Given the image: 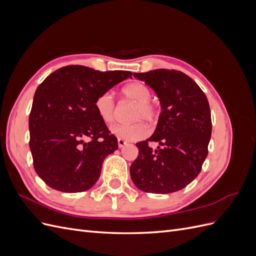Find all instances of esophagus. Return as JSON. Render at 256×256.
Here are the masks:
<instances>
[{
  "label": "esophagus",
  "mask_w": 256,
  "mask_h": 256,
  "mask_svg": "<svg viewBox=\"0 0 256 256\" xmlns=\"http://www.w3.org/2000/svg\"><path fill=\"white\" fill-rule=\"evenodd\" d=\"M118 147H120V148H122V147H124V146H126V145H127V142H126L125 140H122V138H118Z\"/></svg>",
  "instance_id": "obj_1"
}]
</instances>
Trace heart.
<instances>
[{
  "mask_svg": "<svg viewBox=\"0 0 256 256\" xmlns=\"http://www.w3.org/2000/svg\"><path fill=\"white\" fill-rule=\"evenodd\" d=\"M122 95L126 100L136 104V108L131 114V120H145L148 122H154L157 118V109L150 100L152 99V90L148 86L141 82H132L127 84L122 90ZM95 109L102 120L106 125H111L116 120L118 109L114 102L113 96L110 92L100 94L95 102ZM111 132L126 141L141 140L148 134V128L142 122H136L126 125H118L111 129Z\"/></svg>",
  "mask_w": 256,
  "mask_h": 256,
  "instance_id": "1",
  "label": "heart"
}]
</instances>
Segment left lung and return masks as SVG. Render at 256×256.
<instances>
[{"label":"left lung","mask_w":256,"mask_h":256,"mask_svg":"<svg viewBox=\"0 0 256 256\" xmlns=\"http://www.w3.org/2000/svg\"><path fill=\"white\" fill-rule=\"evenodd\" d=\"M134 76L154 90L161 113L152 136L136 144L138 154L130 166L131 180L148 193L182 190L200 174L208 154L212 115L207 97L182 72L156 69ZM148 142L160 146L154 151Z\"/></svg>","instance_id":"obj_1"}]
</instances>
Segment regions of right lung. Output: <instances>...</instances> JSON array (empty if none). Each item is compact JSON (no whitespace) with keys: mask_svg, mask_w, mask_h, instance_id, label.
I'll return each instance as SVG.
<instances>
[{"mask_svg":"<svg viewBox=\"0 0 256 256\" xmlns=\"http://www.w3.org/2000/svg\"><path fill=\"white\" fill-rule=\"evenodd\" d=\"M131 74L69 65L37 88L28 118L30 148L37 175L49 187L74 193L96 184L104 160L118 148L96 112V98Z\"/></svg>","mask_w":256,"mask_h":256,"instance_id":"add662e5","label":"right lung"}]
</instances>
